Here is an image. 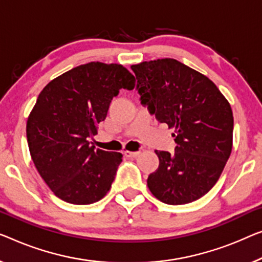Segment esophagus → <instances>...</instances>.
Masks as SVG:
<instances>
[{"mask_svg": "<svg viewBox=\"0 0 262 262\" xmlns=\"http://www.w3.org/2000/svg\"><path fill=\"white\" fill-rule=\"evenodd\" d=\"M124 156H127V158H136V156H139L140 151H129V150H124L123 151Z\"/></svg>", "mask_w": 262, "mask_h": 262, "instance_id": "1", "label": "esophagus"}]
</instances>
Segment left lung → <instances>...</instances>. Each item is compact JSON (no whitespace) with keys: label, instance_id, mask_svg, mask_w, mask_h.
<instances>
[{"label":"left lung","instance_id":"left-lung-1","mask_svg":"<svg viewBox=\"0 0 262 262\" xmlns=\"http://www.w3.org/2000/svg\"><path fill=\"white\" fill-rule=\"evenodd\" d=\"M141 104L174 128V153L155 150L148 188L167 205H185L212 189L231 155L233 113L208 77L174 58L132 66Z\"/></svg>","mask_w":262,"mask_h":262}]
</instances>
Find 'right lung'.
Masks as SVG:
<instances>
[{
  "instance_id": "1",
  "label": "right lung",
  "mask_w": 262,
  "mask_h": 262,
  "mask_svg": "<svg viewBox=\"0 0 262 262\" xmlns=\"http://www.w3.org/2000/svg\"><path fill=\"white\" fill-rule=\"evenodd\" d=\"M134 87L135 77L123 66L89 62L40 93L27 121V140L37 171L61 200L91 205L111 189L122 154L95 149L89 140L113 97Z\"/></svg>"
}]
</instances>
